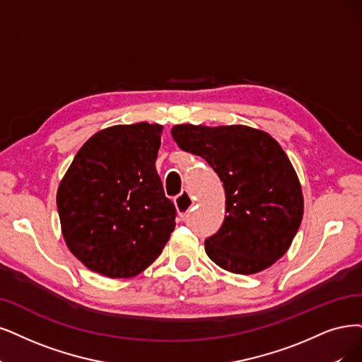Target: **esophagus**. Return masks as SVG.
Segmentation results:
<instances>
[{
  "mask_svg": "<svg viewBox=\"0 0 362 362\" xmlns=\"http://www.w3.org/2000/svg\"><path fill=\"white\" fill-rule=\"evenodd\" d=\"M174 203H176V209H177L179 216L185 218L186 215H188V211L192 209L194 199H192V197L189 195L188 191H182V194L177 195V198L174 199Z\"/></svg>",
  "mask_w": 362,
  "mask_h": 362,
  "instance_id": "34e87169",
  "label": "esophagus"
}]
</instances>
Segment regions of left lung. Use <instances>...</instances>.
I'll return each mask as SVG.
<instances>
[{
  "label": "left lung",
  "mask_w": 362,
  "mask_h": 362,
  "mask_svg": "<svg viewBox=\"0 0 362 362\" xmlns=\"http://www.w3.org/2000/svg\"><path fill=\"white\" fill-rule=\"evenodd\" d=\"M182 151L204 158L225 189L226 215L206 238V253L221 269L255 274L282 258L296 237L304 198L296 170L269 132L246 125L171 128Z\"/></svg>",
  "instance_id": "obj_1"
}]
</instances>
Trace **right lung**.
<instances>
[{
    "label": "right lung",
    "instance_id": "add662e5",
    "mask_svg": "<svg viewBox=\"0 0 362 362\" xmlns=\"http://www.w3.org/2000/svg\"><path fill=\"white\" fill-rule=\"evenodd\" d=\"M163 125L101 129L80 147L57 194L66 247L90 272L128 279L163 252L176 222L155 163Z\"/></svg>",
    "mask_w": 362,
    "mask_h": 362
}]
</instances>
